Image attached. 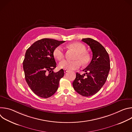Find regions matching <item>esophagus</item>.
<instances>
[{"label":"esophagus","mask_w":132,"mask_h":132,"mask_svg":"<svg viewBox=\"0 0 132 132\" xmlns=\"http://www.w3.org/2000/svg\"><path fill=\"white\" fill-rule=\"evenodd\" d=\"M68 70H67V69H64V72H65V73H66V72H68Z\"/></svg>","instance_id":"34e87169"}]
</instances>
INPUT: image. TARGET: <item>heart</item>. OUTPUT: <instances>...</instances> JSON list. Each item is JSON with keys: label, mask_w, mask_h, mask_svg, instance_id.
<instances>
[{"label": "heart", "mask_w": 132, "mask_h": 132, "mask_svg": "<svg viewBox=\"0 0 132 132\" xmlns=\"http://www.w3.org/2000/svg\"><path fill=\"white\" fill-rule=\"evenodd\" d=\"M69 46L77 52V54L73 58L75 61H62L59 64V67L61 68L68 70H76L80 68L81 63L85 65L88 63L89 56L86 53V48L84 44L79 42H75L69 44ZM53 54L54 57L57 60L60 61L64 58V50L61 45L56 46L53 50Z\"/></svg>", "instance_id": "obj_1"}]
</instances>
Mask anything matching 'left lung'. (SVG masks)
Returning a JSON list of instances; mask_svg holds the SVG:
<instances>
[{
	"label": "left lung",
	"mask_w": 132,
	"mask_h": 132,
	"mask_svg": "<svg viewBox=\"0 0 132 132\" xmlns=\"http://www.w3.org/2000/svg\"><path fill=\"white\" fill-rule=\"evenodd\" d=\"M92 52V59L89 65L83 70V75L76 72L72 86L77 93L85 97L93 96L105 84L110 69L109 56L105 48L98 41L91 38L82 39Z\"/></svg>",
	"instance_id": "1"
}]
</instances>
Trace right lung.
<instances>
[{
	"label": "right lung",
	"instance_id": "1",
	"mask_svg": "<svg viewBox=\"0 0 132 132\" xmlns=\"http://www.w3.org/2000/svg\"><path fill=\"white\" fill-rule=\"evenodd\" d=\"M65 41L43 39L34 42L26 51L23 62L26 80L37 96L47 98L57 90L63 69L54 72L56 63L53 54L54 48Z\"/></svg>",
	"mask_w": 132,
	"mask_h": 132
}]
</instances>
